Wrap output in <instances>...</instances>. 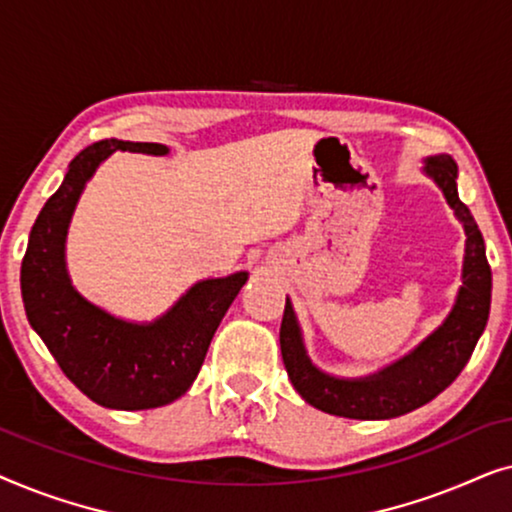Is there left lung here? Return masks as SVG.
<instances>
[{
	"label": "left lung",
	"mask_w": 512,
	"mask_h": 512,
	"mask_svg": "<svg viewBox=\"0 0 512 512\" xmlns=\"http://www.w3.org/2000/svg\"><path fill=\"white\" fill-rule=\"evenodd\" d=\"M424 170L443 188L445 200L450 202L466 230L464 286L450 317L431 338H426L415 352L373 377L338 380V377L321 373L307 359L296 314L286 298L282 328H279L286 373L298 394L328 415L391 419L422 408L457 380L487 326L489 303H492V270H489L485 240H482L478 223L471 209L459 200L457 163L450 156H433L426 160Z\"/></svg>",
	"instance_id": "8db88e82"
}]
</instances>
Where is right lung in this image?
<instances>
[{
  "label": "right lung",
  "mask_w": 512,
  "mask_h": 512,
  "mask_svg": "<svg viewBox=\"0 0 512 512\" xmlns=\"http://www.w3.org/2000/svg\"><path fill=\"white\" fill-rule=\"evenodd\" d=\"M118 149L167 153L165 144L121 139L86 146L34 221L20 291L27 321L76 389L102 408L149 410L177 401L191 387L247 272L198 282L165 317L146 326L114 319L81 298L65 270L67 226L95 167Z\"/></svg>",
  "instance_id": "1"
}]
</instances>
